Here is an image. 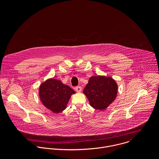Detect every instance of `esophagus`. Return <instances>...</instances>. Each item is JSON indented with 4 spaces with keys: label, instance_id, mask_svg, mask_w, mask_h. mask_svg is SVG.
Returning a JSON list of instances; mask_svg holds the SVG:
<instances>
[{
    "label": "esophagus",
    "instance_id": "obj_1",
    "mask_svg": "<svg viewBox=\"0 0 159 159\" xmlns=\"http://www.w3.org/2000/svg\"><path fill=\"white\" fill-rule=\"evenodd\" d=\"M75 90L77 92H81L82 90V88L81 86H77L75 88Z\"/></svg>",
    "mask_w": 159,
    "mask_h": 159
}]
</instances>
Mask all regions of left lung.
I'll list each match as a JSON object with an SVG mask.
<instances>
[{
    "instance_id": "8db88e82",
    "label": "left lung",
    "mask_w": 159,
    "mask_h": 159,
    "mask_svg": "<svg viewBox=\"0 0 159 159\" xmlns=\"http://www.w3.org/2000/svg\"><path fill=\"white\" fill-rule=\"evenodd\" d=\"M117 90V84L113 78L98 75L89 78L83 93L92 108L103 111L115 100Z\"/></svg>"
}]
</instances>
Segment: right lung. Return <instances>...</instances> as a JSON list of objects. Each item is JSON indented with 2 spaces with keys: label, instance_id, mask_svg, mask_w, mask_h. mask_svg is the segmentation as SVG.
I'll return each mask as SVG.
<instances>
[{
  "label": "right lung",
  "instance_id": "1",
  "mask_svg": "<svg viewBox=\"0 0 159 159\" xmlns=\"http://www.w3.org/2000/svg\"><path fill=\"white\" fill-rule=\"evenodd\" d=\"M75 93L71 88L60 80L48 78L40 86L39 95L42 104L54 113L66 109L71 95Z\"/></svg>",
  "mask_w": 159,
  "mask_h": 159
}]
</instances>
